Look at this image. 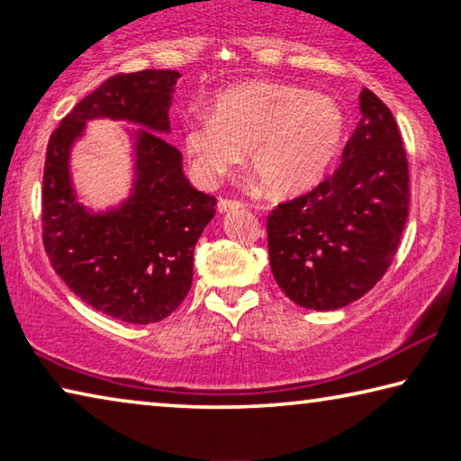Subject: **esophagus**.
<instances>
[{
  "instance_id": "obj_1",
  "label": "esophagus",
  "mask_w": 461,
  "mask_h": 461,
  "mask_svg": "<svg viewBox=\"0 0 461 461\" xmlns=\"http://www.w3.org/2000/svg\"><path fill=\"white\" fill-rule=\"evenodd\" d=\"M241 207H244V203L233 201V199H220V203H217V209H220V213L236 212V209H241Z\"/></svg>"
}]
</instances>
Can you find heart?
Segmentation results:
<instances>
[{"label": "heart", "mask_w": 461, "mask_h": 461, "mask_svg": "<svg viewBox=\"0 0 461 461\" xmlns=\"http://www.w3.org/2000/svg\"><path fill=\"white\" fill-rule=\"evenodd\" d=\"M346 115L331 95L276 81L241 83L220 93L213 115L186 122L185 148L197 175L213 183L248 167L278 197L315 186L338 156Z\"/></svg>", "instance_id": "obj_1"}]
</instances>
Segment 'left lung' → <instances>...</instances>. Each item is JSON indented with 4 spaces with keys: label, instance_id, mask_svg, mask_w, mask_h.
<instances>
[{
    "label": "left lung",
    "instance_id": "8db88e82",
    "mask_svg": "<svg viewBox=\"0 0 461 461\" xmlns=\"http://www.w3.org/2000/svg\"><path fill=\"white\" fill-rule=\"evenodd\" d=\"M338 170L268 215L270 268L296 305L335 311L384 276L409 217V165L394 115L370 89Z\"/></svg>",
    "mask_w": 461,
    "mask_h": 461
}]
</instances>
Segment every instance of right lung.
<instances>
[{"instance_id":"obj_1","label":"right lung","mask_w":461,"mask_h":461,"mask_svg":"<svg viewBox=\"0 0 461 461\" xmlns=\"http://www.w3.org/2000/svg\"><path fill=\"white\" fill-rule=\"evenodd\" d=\"M176 71L115 75L81 99L52 131L42 183V240L57 275L93 309L126 323L168 317L193 283V252L217 199L194 189L183 154L167 142ZM136 122L135 183L118 208L76 201L70 148L89 119Z\"/></svg>"}]
</instances>
